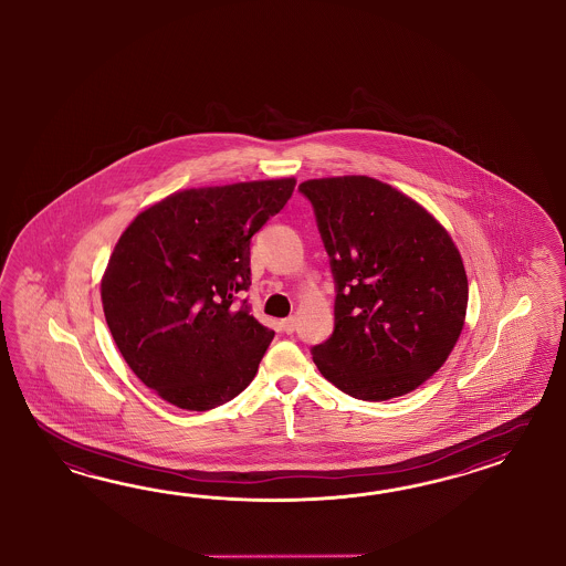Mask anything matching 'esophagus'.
<instances>
[{"label":"esophagus","mask_w":566,"mask_h":566,"mask_svg":"<svg viewBox=\"0 0 566 566\" xmlns=\"http://www.w3.org/2000/svg\"><path fill=\"white\" fill-rule=\"evenodd\" d=\"M282 329H284L286 334H292V332L296 329V317H294V315H291V317H286V319L282 322Z\"/></svg>","instance_id":"obj_1"}]
</instances>
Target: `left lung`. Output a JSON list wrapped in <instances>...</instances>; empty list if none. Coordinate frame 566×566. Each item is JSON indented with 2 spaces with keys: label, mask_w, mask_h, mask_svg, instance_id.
<instances>
[{
  "label": "left lung",
  "mask_w": 566,
  "mask_h": 566,
  "mask_svg": "<svg viewBox=\"0 0 566 566\" xmlns=\"http://www.w3.org/2000/svg\"><path fill=\"white\" fill-rule=\"evenodd\" d=\"M336 280L334 334L313 348L323 377L352 398H399L455 348L468 275L443 224L391 185L365 175L308 179Z\"/></svg>",
  "instance_id": "left-lung-1"
}]
</instances>
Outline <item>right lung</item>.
Wrapping results in <instances>:
<instances>
[{
  "instance_id": "add662e5",
  "label": "right lung",
  "mask_w": 566,
  "mask_h": 566,
  "mask_svg": "<svg viewBox=\"0 0 566 566\" xmlns=\"http://www.w3.org/2000/svg\"><path fill=\"white\" fill-rule=\"evenodd\" d=\"M294 185L184 189L123 230L101 280L105 319L125 363L168 403L206 412L253 381L274 332L237 294L251 286V237Z\"/></svg>"
}]
</instances>
